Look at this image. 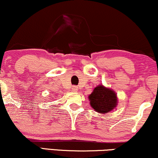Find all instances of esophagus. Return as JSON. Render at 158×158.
I'll list each match as a JSON object with an SVG mask.
<instances>
[{
    "instance_id": "34e87169",
    "label": "esophagus",
    "mask_w": 158,
    "mask_h": 158,
    "mask_svg": "<svg viewBox=\"0 0 158 158\" xmlns=\"http://www.w3.org/2000/svg\"><path fill=\"white\" fill-rule=\"evenodd\" d=\"M77 90H78V87L77 86H74L72 87V91H73V92H77Z\"/></svg>"
}]
</instances>
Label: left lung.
Instances as JSON below:
<instances>
[{
    "label": "left lung",
    "instance_id": "obj_1",
    "mask_svg": "<svg viewBox=\"0 0 158 158\" xmlns=\"http://www.w3.org/2000/svg\"><path fill=\"white\" fill-rule=\"evenodd\" d=\"M90 105L94 111L101 114H106L114 109L118 104L117 94L111 89L103 85H98L89 95Z\"/></svg>",
    "mask_w": 158,
    "mask_h": 158
}]
</instances>
